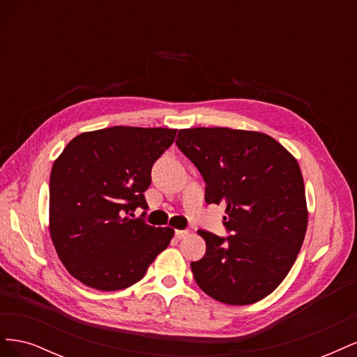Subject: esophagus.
Here are the masks:
<instances>
[{"label": "esophagus", "instance_id": "obj_1", "mask_svg": "<svg viewBox=\"0 0 357 357\" xmlns=\"http://www.w3.org/2000/svg\"><path fill=\"white\" fill-rule=\"evenodd\" d=\"M189 235V231H186V229H177L176 232H174V236L177 240H183V238H186V236Z\"/></svg>", "mask_w": 357, "mask_h": 357}]
</instances>
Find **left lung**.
I'll list each match as a JSON object with an SVG mask.
<instances>
[{
	"label": "left lung",
	"mask_w": 357,
	"mask_h": 357,
	"mask_svg": "<svg viewBox=\"0 0 357 357\" xmlns=\"http://www.w3.org/2000/svg\"><path fill=\"white\" fill-rule=\"evenodd\" d=\"M176 144L205 181V202L223 204L219 236L190 268L197 284L229 305L253 304L283 282L304 243L308 213L296 159L262 132L180 129Z\"/></svg>",
	"instance_id": "1"
}]
</instances>
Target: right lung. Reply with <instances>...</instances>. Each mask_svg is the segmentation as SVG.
I'll use <instances>...</instances> for the list:
<instances>
[{
    "instance_id": "obj_1",
    "label": "right lung",
    "mask_w": 357,
    "mask_h": 357,
    "mask_svg": "<svg viewBox=\"0 0 357 357\" xmlns=\"http://www.w3.org/2000/svg\"><path fill=\"white\" fill-rule=\"evenodd\" d=\"M177 129L113 126L73 138L49 181L50 236L83 284L121 290L139 282L174 231L143 219L152 168ZM142 208V218L133 211Z\"/></svg>"
}]
</instances>
